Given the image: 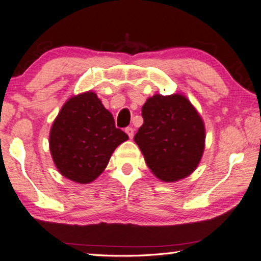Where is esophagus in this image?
Returning a JSON list of instances; mask_svg holds the SVG:
<instances>
[{"label": "esophagus", "mask_w": 261, "mask_h": 261, "mask_svg": "<svg viewBox=\"0 0 261 261\" xmlns=\"http://www.w3.org/2000/svg\"><path fill=\"white\" fill-rule=\"evenodd\" d=\"M125 132L127 134V136H129V137L132 139L134 138V135H135V130H134V127L132 126H127L126 129H125Z\"/></svg>", "instance_id": "1"}]
</instances>
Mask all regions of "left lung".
Here are the masks:
<instances>
[{"mask_svg": "<svg viewBox=\"0 0 261 261\" xmlns=\"http://www.w3.org/2000/svg\"><path fill=\"white\" fill-rule=\"evenodd\" d=\"M142 116L134 139L151 172L166 182L190 176L203 157L205 124L188 97L155 93L146 99Z\"/></svg>", "mask_w": 261, "mask_h": 261, "instance_id": "8db88e82", "label": "left lung"}]
</instances>
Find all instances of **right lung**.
<instances>
[{"instance_id":"right-lung-1","label":"right lung","mask_w":261,"mask_h":261,"mask_svg":"<svg viewBox=\"0 0 261 261\" xmlns=\"http://www.w3.org/2000/svg\"><path fill=\"white\" fill-rule=\"evenodd\" d=\"M127 139L96 93L85 91L63 104L50 129L49 149L62 176L89 184L106 170L116 147Z\"/></svg>"}]
</instances>
